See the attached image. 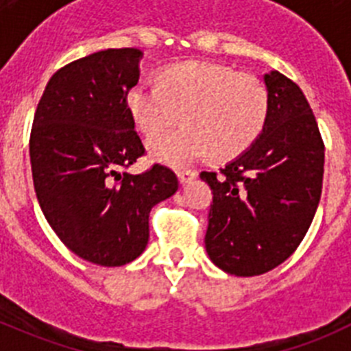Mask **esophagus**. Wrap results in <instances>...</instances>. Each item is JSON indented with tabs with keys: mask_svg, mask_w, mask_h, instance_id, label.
Returning a JSON list of instances; mask_svg holds the SVG:
<instances>
[{
	"mask_svg": "<svg viewBox=\"0 0 351 351\" xmlns=\"http://www.w3.org/2000/svg\"><path fill=\"white\" fill-rule=\"evenodd\" d=\"M178 178L181 184H188V182H191L193 179L198 178V172L197 170H179Z\"/></svg>",
	"mask_w": 351,
	"mask_h": 351,
	"instance_id": "esophagus-1",
	"label": "esophagus"
}]
</instances>
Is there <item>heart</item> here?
<instances>
[{"mask_svg":"<svg viewBox=\"0 0 351 351\" xmlns=\"http://www.w3.org/2000/svg\"><path fill=\"white\" fill-rule=\"evenodd\" d=\"M126 105L147 135L173 125L182 114L184 128L149 138L154 160L178 167L207 154L234 160L260 137L269 117L267 89L256 77L206 61L172 64L161 71L160 84H133Z\"/></svg>","mask_w":351,"mask_h":351,"instance_id":"b5f03b06","label":"heart"}]
</instances>
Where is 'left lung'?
<instances>
[{
	"instance_id": "left-lung-1",
	"label": "left lung",
	"mask_w": 351,
	"mask_h": 351,
	"mask_svg": "<svg viewBox=\"0 0 351 351\" xmlns=\"http://www.w3.org/2000/svg\"><path fill=\"white\" fill-rule=\"evenodd\" d=\"M263 82L269 117L260 137L219 173H200L213 190L207 255L244 278L272 271L297 250L324 181V141L304 93L276 70Z\"/></svg>"
}]
</instances>
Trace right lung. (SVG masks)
I'll return each mask as SVG.
<instances>
[{
	"mask_svg": "<svg viewBox=\"0 0 351 351\" xmlns=\"http://www.w3.org/2000/svg\"><path fill=\"white\" fill-rule=\"evenodd\" d=\"M138 49H107L60 68L36 107L29 137L42 213L77 256L119 267L141 256L149 213L179 188L167 167L126 172L145 149L126 95L138 82Z\"/></svg>",
	"mask_w": 351,
	"mask_h": 351,
	"instance_id": "add662e5",
	"label": "right lung"
}]
</instances>
